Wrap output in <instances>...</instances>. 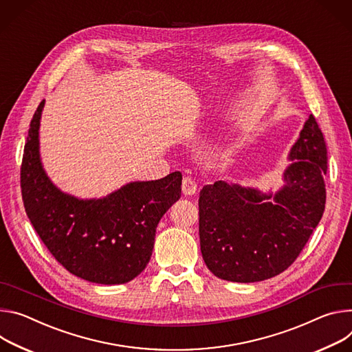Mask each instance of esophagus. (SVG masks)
<instances>
[{
	"instance_id": "esophagus-1",
	"label": "esophagus",
	"mask_w": 352,
	"mask_h": 352,
	"mask_svg": "<svg viewBox=\"0 0 352 352\" xmlns=\"http://www.w3.org/2000/svg\"><path fill=\"white\" fill-rule=\"evenodd\" d=\"M182 191L183 194H186V196H192V194H196L197 191V183L194 179L191 177H183V182H182Z\"/></svg>"
}]
</instances>
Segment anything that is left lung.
Instances as JSON below:
<instances>
[{"instance_id": "obj_1", "label": "left lung", "mask_w": 352, "mask_h": 352, "mask_svg": "<svg viewBox=\"0 0 352 352\" xmlns=\"http://www.w3.org/2000/svg\"><path fill=\"white\" fill-rule=\"evenodd\" d=\"M289 160L285 186L274 196L222 180L200 191L201 254L215 277L233 283L276 277L305 248L326 204L327 148L314 114Z\"/></svg>"}]
</instances>
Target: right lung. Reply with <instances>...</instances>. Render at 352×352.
<instances>
[{"instance_id": "obj_1", "label": "right lung", "mask_w": 352, "mask_h": 352, "mask_svg": "<svg viewBox=\"0 0 352 352\" xmlns=\"http://www.w3.org/2000/svg\"><path fill=\"white\" fill-rule=\"evenodd\" d=\"M37 106L21 166L26 215L54 258L82 280L113 285L134 280L146 267L155 232L164 214L180 199L182 173L133 182L99 200H78L58 190L43 170Z\"/></svg>"}]
</instances>
